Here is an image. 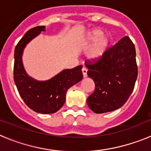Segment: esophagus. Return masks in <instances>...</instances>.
<instances>
[{
	"label": "esophagus",
	"mask_w": 151,
	"mask_h": 151,
	"mask_svg": "<svg viewBox=\"0 0 151 151\" xmlns=\"http://www.w3.org/2000/svg\"><path fill=\"white\" fill-rule=\"evenodd\" d=\"M82 75H83V77L84 78H85V77H87V69L85 67H83L82 69Z\"/></svg>",
	"instance_id": "esophagus-1"
}]
</instances>
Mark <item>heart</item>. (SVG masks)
Returning <instances> with one entry per match:
<instances>
[{
  "mask_svg": "<svg viewBox=\"0 0 151 151\" xmlns=\"http://www.w3.org/2000/svg\"><path fill=\"white\" fill-rule=\"evenodd\" d=\"M104 31L95 28L88 31L79 42V47L84 49L88 48V59L92 63L100 62L106 57L111 45V36L104 34Z\"/></svg>",
  "mask_w": 151,
  "mask_h": 151,
  "instance_id": "b5f03b06",
  "label": "heart"
}]
</instances>
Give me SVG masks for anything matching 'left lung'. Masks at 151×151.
<instances>
[{
	"label": "left lung",
	"mask_w": 151,
	"mask_h": 151,
	"mask_svg": "<svg viewBox=\"0 0 151 151\" xmlns=\"http://www.w3.org/2000/svg\"><path fill=\"white\" fill-rule=\"evenodd\" d=\"M135 57L134 44L125 36L109 49L100 62L85 63L88 69V76L95 84L94 93L87 99L94 113L111 112L125 104L138 77Z\"/></svg>",
	"instance_id": "left-lung-1"
}]
</instances>
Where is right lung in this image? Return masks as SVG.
Listing matches in <instances>:
<instances>
[{
  "label": "right lung",
  "mask_w": 151,
  "mask_h": 151,
  "mask_svg": "<svg viewBox=\"0 0 151 151\" xmlns=\"http://www.w3.org/2000/svg\"><path fill=\"white\" fill-rule=\"evenodd\" d=\"M46 27L37 26L28 31L19 41L14 51L13 78L19 94L30 109L42 114L54 113L63 106L69 88L83 78L82 66L63 69L58 74L45 81L29 76L24 68V49L32 40L45 32Z\"/></svg>",
  "instance_id": "add662e5"
}]
</instances>
